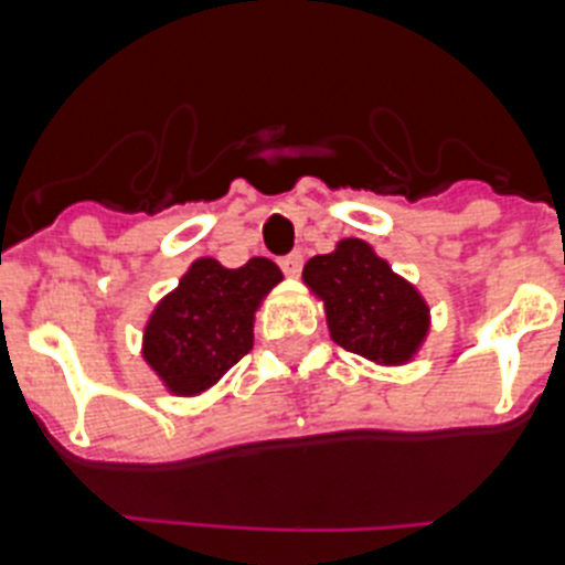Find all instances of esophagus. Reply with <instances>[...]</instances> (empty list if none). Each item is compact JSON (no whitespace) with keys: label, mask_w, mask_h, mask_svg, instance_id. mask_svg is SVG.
Returning a JSON list of instances; mask_svg holds the SVG:
<instances>
[{"label":"esophagus","mask_w":565,"mask_h":565,"mask_svg":"<svg viewBox=\"0 0 565 565\" xmlns=\"http://www.w3.org/2000/svg\"><path fill=\"white\" fill-rule=\"evenodd\" d=\"M279 268H282L286 277H299V271H302V254L291 252L286 257H279Z\"/></svg>","instance_id":"1"}]
</instances>
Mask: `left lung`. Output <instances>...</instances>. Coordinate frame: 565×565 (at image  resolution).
<instances>
[{"instance_id": "left-lung-1", "label": "left lung", "mask_w": 565, "mask_h": 565, "mask_svg": "<svg viewBox=\"0 0 565 565\" xmlns=\"http://www.w3.org/2000/svg\"><path fill=\"white\" fill-rule=\"evenodd\" d=\"M302 279L326 299L328 328L344 351L402 364L427 337L424 299L362 239H342L337 252L311 257Z\"/></svg>"}]
</instances>
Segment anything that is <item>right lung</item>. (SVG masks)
Segmentation results:
<instances>
[{"label":"right lung","mask_w":565,"mask_h":565,"mask_svg":"<svg viewBox=\"0 0 565 565\" xmlns=\"http://www.w3.org/2000/svg\"><path fill=\"white\" fill-rule=\"evenodd\" d=\"M282 274L266 257L223 268L198 259L143 331V359L172 393L206 391L252 351L254 311Z\"/></svg>","instance_id":"obj_1"}]
</instances>
